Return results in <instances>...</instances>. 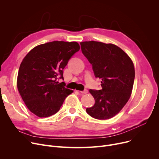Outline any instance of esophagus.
I'll list each match as a JSON object with an SVG mask.
<instances>
[{
  "mask_svg": "<svg viewBox=\"0 0 159 159\" xmlns=\"http://www.w3.org/2000/svg\"><path fill=\"white\" fill-rule=\"evenodd\" d=\"M79 92H80V93H82V94H86V93H88V89H85L84 91H80Z\"/></svg>",
  "mask_w": 159,
  "mask_h": 159,
  "instance_id": "esophagus-1",
  "label": "esophagus"
}]
</instances>
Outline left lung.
Wrapping results in <instances>:
<instances>
[{"instance_id": "left-lung-1", "label": "left lung", "mask_w": 159, "mask_h": 159, "mask_svg": "<svg viewBox=\"0 0 159 159\" xmlns=\"http://www.w3.org/2000/svg\"><path fill=\"white\" fill-rule=\"evenodd\" d=\"M82 53L92 65L95 77L101 79L100 90L89 89L93 106L86 108L93 118L109 119L117 114L129 99L135 79L134 65L122 49L112 44L80 43Z\"/></svg>"}]
</instances>
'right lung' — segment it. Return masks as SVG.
I'll use <instances>...</instances> for the list:
<instances>
[{
	"label": "right lung",
	"instance_id": "right-lung-1",
	"mask_svg": "<svg viewBox=\"0 0 159 159\" xmlns=\"http://www.w3.org/2000/svg\"><path fill=\"white\" fill-rule=\"evenodd\" d=\"M79 49L77 42L53 41L35 47L24 58L17 88L31 113L39 117H48L59 111L73 91L57 80L64 79V68Z\"/></svg>",
	"mask_w": 159,
	"mask_h": 159
}]
</instances>
